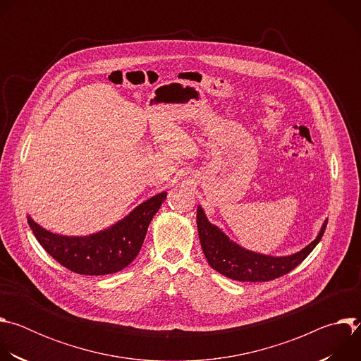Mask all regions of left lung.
<instances>
[{"instance_id": "1", "label": "left lung", "mask_w": 361, "mask_h": 361, "mask_svg": "<svg viewBox=\"0 0 361 361\" xmlns=\"http://www.w3.org/2000/svg\"><path fill=\"white\" fill-rule=\"evenodd\" d=\"M327 220L323 223L317 237L302 250L283 257H274L247 250L230 240L217 226L212 224L201 205L197 207V228L209 264L220 274L237 281H270L295 269L322 240Z\"/></svg>"}]
</instances>
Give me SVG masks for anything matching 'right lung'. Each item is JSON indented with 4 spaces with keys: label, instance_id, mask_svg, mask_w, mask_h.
I'll use <instances>...</instances> for the list:
<instances>
[{
    "label": "right lung",
    "instance_id": "1",
    "mask_svg": "<svg viewBox=\"0 0 361 361\" xmlns=\"http://www.w3.org/2000/svg\"><path fill=\"white\" fill-rule=\"evenodd\" d=\"M166 197L167 191L156 194L111 227L90 235H61L45 230L30 216L27 220L42 248L66 269L84 276L113 274L138 255L147 228Z\"/></svg>",
    "mask_w": 361,
    "mask_h": 361
}]
</instances>
